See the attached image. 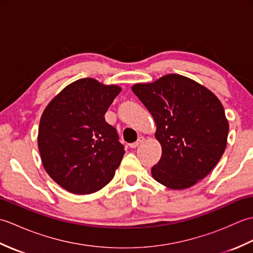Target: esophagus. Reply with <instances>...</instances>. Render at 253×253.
<instances>
[{
    "label": "esophagus",
    "instance_id": "obj_1",
    "mask_svg": "<svg viewBox=\"0 0 253 253\" xmlns=\"http://www.w3.org/2000/svg\"><path fill=\"white\" fill-rule=\"evenodd\" d=\"M144 141V137H142V136H140L138 138V140L136 141V142H133V143H130V148H137L139 144H141L142 142Z\"/></svg>",
    "mask_w": 253,
    "mask_h": 253
}]
</instances>
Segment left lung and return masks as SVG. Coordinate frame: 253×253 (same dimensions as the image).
I'll list each match as a JSON object with an SVG mask.
<instances>
[{
  "label": "left lung",
  "instance_id": "1",
  "mask_svg": "<svg viewBox=\"0 0 253 253\" xmlns=\"http://www.w3.org/2000/svg\"><path fill=\"white\" fill-rule=\"evenodd\" d=\"M133 93L151 113L162 155L153 178L180 190L203 179L226 149L228 121L221 101L195 80L169 74L150 84H136Z\"/></svg>",
  "mask_w": 253,
  "mask_h": 253
}]
</instances>
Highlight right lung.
I'll use <instances>...</instances> for the list:
<instances>
[{"instance_id": "obj_1", "label": "right lung", "mask_w": 253, "mask_h": 253, "mask_svg": "<svg viewBox=\"0 0 253 253\" xmlns=\"http://www.w3.org/2000/svg\"><path fill=\"white\" fill-rule=\"evenodd\" d=\"M122 91L83 78L55 95L42 113L38 148L45 171L75 195H90L113 179L125 153L104 115Z\"/></svg>"}]
</instances>
